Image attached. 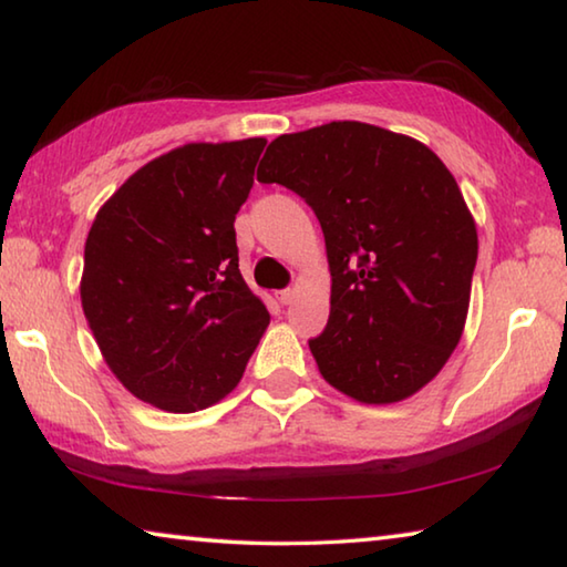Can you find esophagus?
Returning a JSON list of instances; mask_svg holds the SVG:
<instances>
[{
	"label": "esophagus",
	"instance_id": "1",
	"mask_svg": "<svg viewBox=\"0 0 567 567\" xmlns=\"http://www.w3.org/2000/svg\"><path fill=\"white\" fill-rule=\"evenodd\" d=\"M277 300H280L282 305H290V302L295 300V290H282V292H277Z\"/></svg>",
	"mask_w": 567,
	"mask_h": 567
}]
</instances>
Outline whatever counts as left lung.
Masks as SVG:
<instances>
[{"instance_id":"1","label":"left lung","mask_w":567,"mask_h":567,"mask_svg":"<svg viewBox=\"0 0 567 567\" xmlns=\"http://www.w3.org/2000/svg\"><path fill=\"white\" fill-rule=\"evenodd\" d=\"M257 182L300 195L320 219L330 320L310 352L324 382L364 405L415 395L463 338L477 227L433 150L368 122L270 142Z\"/></svg>"}]
</instances>
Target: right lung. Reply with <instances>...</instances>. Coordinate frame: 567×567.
I'll list each match as a JSON object with an SVG mask.
<instances>
[{
	"label": "right lung",
	"instance_id": "1",
	"mask_svg": "<svg viewBox=\"0 0 567 567\" xmlns=\"http://www.w3.org/2000/svg\"><path fill=\"white\" fill-rule=\"evenodd\" d=\"M265 145L169 150L124 179L90 227L84 318L112 375L152 408L185 415L227 398L270 324L235 243Z\"/></svg>",
	"mask_w": 567,
	"mask_h": 567
}]
</instances>
